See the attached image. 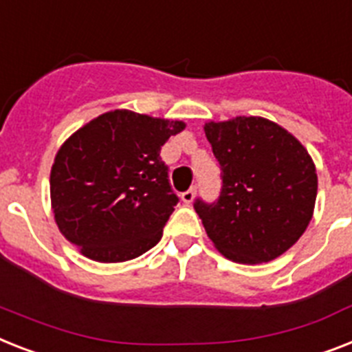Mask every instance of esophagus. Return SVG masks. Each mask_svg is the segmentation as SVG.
Listing matches in <instances>:
<instances>
[{
	"label": "esophagus",
	"instance_id": "obj_1",
	"mask_svg": "<svg viewBox=\"0 0 352 352\" xmlns=\"http://www.w3.org/2000/svg\"><path fill=\"white\" fill-rule=\"evenodd\" d=\"M181 199L184 204H191V202L195 201V188H191V190L184 191V193L181 195Z\"/></svg>",
	"mask_w": 352,
	"mask_h": 352
}]
</instances>
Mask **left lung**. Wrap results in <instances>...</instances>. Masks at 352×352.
<instances>
[{"label":"left lung","instance_id":"8db88e82","mask_svg":"<svg viewBox=\"0 0 352 352\" xmlns=\"http://www.w3.org/2000/svg\"><path fill=\"white\" fill-rule=\"evenodd\" d=\"M204 131L222 170L215 204L195 202L221 255L262 264L284 255L307 230L318 175L313 157L284 126L258 116L208 121Z\"/></svg>","mask_w":352,"mask_h":352}]
</instances>
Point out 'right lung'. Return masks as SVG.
I'll list each match as a JSON object with an SVG mask.
<instances>
[{
	"instance_id": "obj_1",
	"label": "right lung",
	"mask_w": 352,
	"mask_h": 352,
	"mask_svg": "<svg viewBox=\"0 0 352 352\" xmlns=\"http://www.w3.org/2000/svg\"><path fill=\"white\" fill-rule=\"evenodd\" d=\"M186 122L110 110L57 150L50 170L54 221L87 258L116 264L161 241L175 210L161 146Z\"/></svg>"
}]
</instances>
